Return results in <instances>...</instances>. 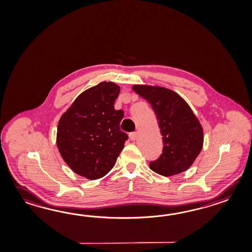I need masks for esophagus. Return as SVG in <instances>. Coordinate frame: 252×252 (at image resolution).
Wrapping results in <instances>:
<instances>
[{
    "label": "esophagus",
    "instance_id": "obj_1",
    "mask_svg": "<svg viewBox=\"0 0 252 252\" xmlns=\"http://www.w3.org/2000/svg\"><path fill=\"white\" fill-rule=\"evenodd\" d=\"M137 136H138V133L137 132H132V133L129 134V137H130V139L132 140V141H134V140L136 139Z\"/></svg>",
    "mask_w": 252,
    "mask_h": 252
}]
</instances>
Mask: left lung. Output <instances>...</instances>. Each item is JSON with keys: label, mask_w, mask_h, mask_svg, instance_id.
I'll list each match as a JSON object with an SVG mask.
<instances>
[{"label": "left lung", "mask_w": 252, "mask_h": 252, "mask_svg": "<svg viewBox=\"0 0 252 252\" xmlns=\"http://www.w3.org/2000/svg\"><path fill=\"white\" fill-rule=\"evenodd\" d=\"M133 90L151 105L162 135V155L151 161L149 167L162 176L185 172L202 148L203 131L199 120L173 90L146 85H134Z\"/></svg>", "instance_id": "left-lung-1"}]
</instances>
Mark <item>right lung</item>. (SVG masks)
Segmentation results:
<instances>
[{"label":"right lung","mask_w":252,"mask_h":252,"mask_svg":"<svg viewBox=\"0 0 252 252\" xmlns=\"http://www.w3.org/2000/svg\"><path fill=\"white\" fill-rule=\"evenodd\" d=\"M120 88L103 81L85 90L60 119L57 146L74 173L90 180L115 165L128 135L120 130L123 110H116Z\"/></svg>","instance_id":"obj_1"}]
</instances>
